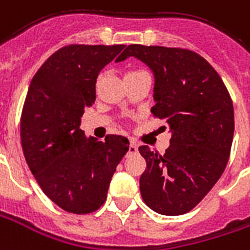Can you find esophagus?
<instances>
[{
	"label": "esophagus",
	"mask_w": 250,
	"mask_h": 250,
	"mask_svg": "<svg viewBox=\"0 0 250 250\" xmlns=\"http://www.w3.org/2000/svg\"><path fill=\"white\" fill-rule=\"evenodd\" d=\"M137 151H138L137 143L134 142V141H131V142H130V147H128V153H131V154H134V153H137Z\"/></svg>",
	"instance_id": "esophagus-1"
}]
</instances>
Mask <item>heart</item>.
Here are the masks:
<instances>
[{"label":"heart","mask_w":250,"mask_h":250,"mask_svg":"<svg viewBox=\"0 0 250 250\" xmlns=\"http://www.w3.org/2000/svg\"><path fill=\"white\" fill-rule=\"evenodd\" d=\"M138 73H142L141 70H135V71H130V73H127V76H132V74H138Z\"/></svg>","instance_id":"b5f03b06"}]
</instances>
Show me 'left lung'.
<instances>
[{"instance_id":"8db88e82","label":"left lung","mask_w":250,"mask_h":250,"mask_svg":"<svg viewBox=\"0 0 250 250\" xmlns=\"http://www.w3.org/2000/svg\"><path fill=\"white\" fill-rule=\"evenodd\" d=\"M128 57L154 73L151 113L172 131L165 154L139 147L147 165L139 180L143 202L162 215L186 214L211 191L228 165L234 135L233 101L215 69L195 51L130 44L116 62Z\"/></svg>"}]
</instances>
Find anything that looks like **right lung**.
Returning a JSON list of instances; mask_svg holds the SVG:
<instances>
[{
  "label": "right lung",
  "instance_id": "right-lung-1",
  "mask_svg": "<svg viewBox=\"0 0 250 250\" xmlns=\"http://www.w3.org/2000/svg\"><path fill=\"white\" fill-rule=\"evenodd\" d=\"M125 47H62L40 66L28 89L20 120L24 157L42 191L67 212L100 208L130 147L122 135L97 141L80 128L85 107L96 100L99 73Z\"/></svg>",
  "mask_w": 250,
  "mask_h": 250
}]
</instances>
